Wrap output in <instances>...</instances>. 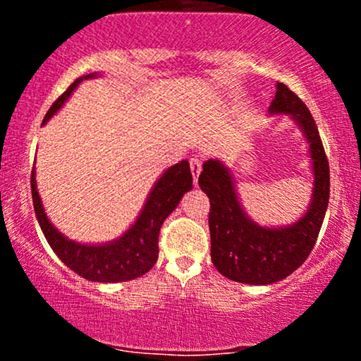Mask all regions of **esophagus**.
Instances as JSON below:
<instances>
[{
	"label": "esophagus",
	"instance_id": "34e87169",
	"mask_svg": "<svg viewBox=\"0 0 361 361\" xmlns=\"http://www.w3.org/2000/svg\"><path fill=\"white\" fill-rule=\"evenodd\" d=\"M190 168H192L193 181H195V185H197L198 175H200V171H202V161H200V157H192V159H190Z\"/></svg>",
	"mask_w": 361,
	"mask_h": 361
}]
</instances>
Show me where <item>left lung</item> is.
I'll use <instances>...</instances> for the list:
<instances>
[{"instance_id":"8db88e82","label":"left lung","mask_w":361,"mask_h":361,"mask_svg":"<svg viewBox=\"0 0 361 361\" xmlns=\"http://www.w3.org/2000/svg\"><path fill=\"white\" fill-rule=\"evenodd\" d=\"M268 110L292 115L304 130L312 157L314 195L307 212L293 226L261 227L243 212L229 169L217 159L205 161L198 185L210 200V256L224 276L239 283L270 285L295 271L314 250L329 202V163L307 105L287 85L276 82Z\"/></svg>"}]
</instances>
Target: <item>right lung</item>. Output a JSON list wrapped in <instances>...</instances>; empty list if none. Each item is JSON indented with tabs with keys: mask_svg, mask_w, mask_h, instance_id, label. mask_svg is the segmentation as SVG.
<instances>
[{
	"mask_svg": "<svg viewBox=\"0 0 361 361\" xmlns=\"http://www.w3.org/2000/svg\"><path fill=\"white\" fill-rule=\"evenodd\" d=\"M94 74L80 78L69 86L64 93L52 103V106L45 114L44 123L64 105L73 90L82 80L93 78ZM32 198H34V210L40 229L51 244V247L59 256V259L66 267H69L74 273L90 281H103V283H115V281H127L142 276L154 267L159 255V231L164 219L168 217L176 205L180 204L181 197L192 190L193 178L190 171L188 161L171 166L163 173V176L156 181L154 188L149 193L146 205L142 212L134 222V226L127 231L122 238L115 239L114 243L100 244V246H88L69 241L62 235L56 227L49 222L47 215L40 202L37 192L35 171H32L30 178Z\"/></svg>",
	"mask_w": 361,
	"mask_h": 361,
	"instance_id": "right-lung-1",
	"label": "right lung"
}]
</instances>
